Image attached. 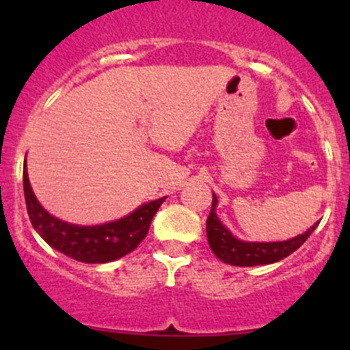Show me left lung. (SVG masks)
I'll return each mask as SVG.
<instances>
[{
    "instance_id": "8db88e82",
    "label": "left lung",
    "mask_w": 350,
    "mask_h": 350,
    "mask_svg": "<svg viewBox=\"0 0 350 350\" xmlns=\"http://www.w3.org/2000/svg\"><path fill=\"white\" fill-rule=\"evenodd\" d=\"M217 206V196L213 195V203H211V211L206 218V237L211 250L215 256L225 264L230 266H262V264H273L278 260L284 259L289 254L295 252L298 247L303 245V242L312 235L315 227L319 225L317 221L313 227H310L305 234L298 235L295 239H289L284 242H242L235 239L227 228L221 225L215 213Z\"/></svg>"
}]
</instances>
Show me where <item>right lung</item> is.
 Instances as JSON below:
<instances>
[{
	"label": "right lung",
	"instance_id": "1",
	"mask_svg": "<svg viewBox=\"0 0 350 350\" xmlns=\"http://www.w3.org/2000/svg\"><path fill=\"white\" fill-rule=\"evenodd\" d=\"M23 191L28 217L42 239L59 252L70 259L88 264H103L120 259L132 252L149 232L155 211L162 204L161 200L142 204L129 217L94 227L67 224L52 217L40 206L30 188L27 171H23Z\"/></svg>",
	"mask_w": 350,
	"mask_h": 350
}]
</instances>
